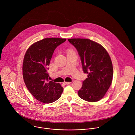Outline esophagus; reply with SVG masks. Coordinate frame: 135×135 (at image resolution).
<instances>
[{"label":"esophagus","instance_id":"esophagus-1","mask_svg":"<svg viewBox=\"0 0 135 135\" xmlns=\"http://www.w3.org/2000/svg\"><path fill=\"white\" fill-rule=\"evenodd\" d=\"M71 82H64V84H65V85H67V84H70Z\"/></svg>","mask_w":135,"mask_h":135}]
</instances>
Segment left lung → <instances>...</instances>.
Wrapping results in <instances>:
<instances>
[{
    "label": "left lung",
    "mask_w": 135,
    "mask_h": 135,
    "mask_svg": "<svg viewBox=\"0 0 135 135\" xmlns=\"http://www.w3.org/2000/svg\"><path fill=\"white\" fill-rule=\"evenodd\" d=\"M77 50L84 73L88 78L78 91L79 97L87 102H96L103 98L113 79V69L110 56L100 44L90 40H68Z\"/></svg>",
    "instance_id": "left-lung-1"
}]
</instances>
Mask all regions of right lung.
Segmentation results:
<instances>
[{
    "instance_id": "obj_1",
    "label": "right lung",
    "mask_w": 135,
    "mask_h": 135,
    "mask_svg": "<svg viewBox=\"0 0 135 135\" xmlns=\"http://www.w3.org/2000/svg\"><path fill=\"white\" fill-rule=\"evenodd\" d=\"M66 41L47 38L32 44L25 55L22 71L26 85L33 97L43 103L58 99L64 88L59 83L49 80V66L55 49Z\"/></svg>"
}]
</instances>
